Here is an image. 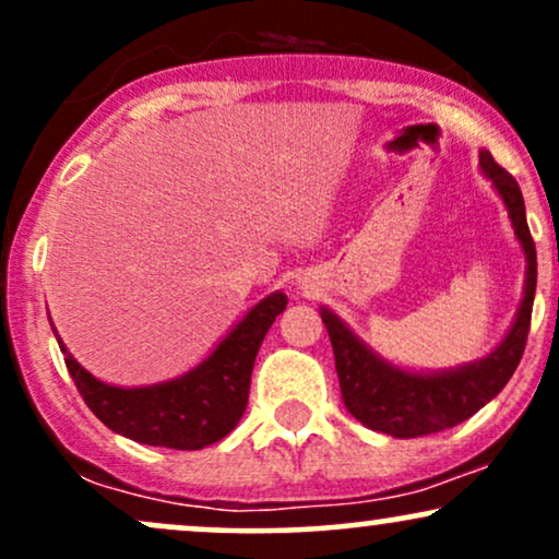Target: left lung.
Masks as SVG:
<instances>
[{"label":"left lung","mask_w":559,"mask_h":559,"mask_svg":"<svg viewBox=\"0 0 559 559\" xmlns=\"http://www.w3.org/2000/svg\"><path fill=\"white\" fill-rule=\"evenodd\" d=\"M480 173L489 178L493 191L502 197L510 215L515 239L525 254L523 299L518 307L510 331L486 357L460 368L407 370L383 360L378 352L357 336L329 307H320L325 331H329L333 357H336L338 386L344 407L362 426L394 439L439 433L476 415L486 402H491L521 362L525 338L531 329V307L536 294V247L525 223V204L521 186L504 168L493 163L486 150H480Z\"/></svg>","instance_id":"8db88e82"}]
</instances>
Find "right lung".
<instances>
[{"label": "right lung", "mask_w": 559, "mask_h": 559, "mask_svg": "<svg viewBox=\"0 0 559 559\" xmlns=\"http://www.w3.org/2000/svg\"><path fill=\"white\" fill-rule=\"evenodd\" d=\"M286 305L284 292L267 294L197 368L152 386H112L99 381L70 355L55 325L52 331L83 402L110 431L150 447L204 449L228 436L241 420L254 357Z\"/></svg>", "instance_id": "obj_1"}]
</instances>
